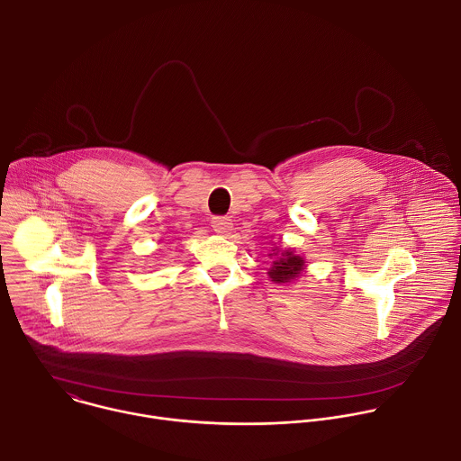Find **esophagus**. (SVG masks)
<instances>
[{
  "mask_svg": "<svg viewBox=\"0 0 461 461\" xmlns=\"http://www.w3.org/2000/svg\"><path fill=\"white\" fill-rule=\"evenodd\" d=\"M212 228H213L219 235H226V233L231 231L233 222H231V219L226 217V215H217V217L212 219Z\"/></svg>",
  "mask_w": 461,
  "mask_h": 461,
  "instance_id": "esophagus-1",
  "label": "esophagus"
}]
</instances>
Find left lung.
Returning <instances> with one entry per match:
<instances>
[{"label": "left lung", "instance_id": "left-lung-1", "mask_svg": "<svg viewBox=\"0 0 461 461\" xmlns=\"http://www.w3.org/2000/svg\"><path fill=\"white\" fill-rule=\"evenodd\" d=\"M303 264L305 262L302 257L294 255L293 251H285L278 260L273 262V267L269 269L267 275L276 284H287L300 276V273L303 271Z\"/></svg>", "mask_w": 461, "mask_h": 461}]
</instances>
